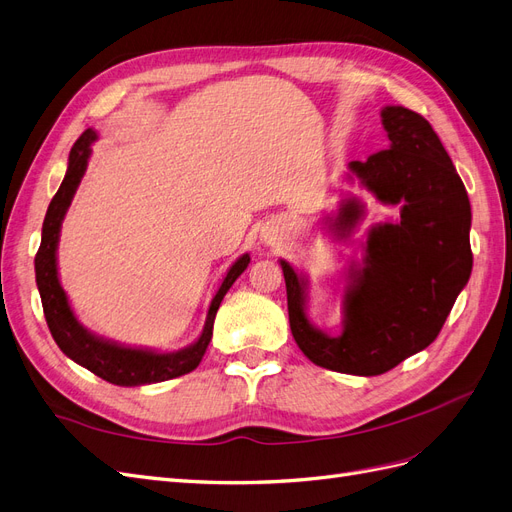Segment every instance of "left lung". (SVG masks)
I'll return each mask as SVG.
<instances>
[{"label":"left lung","mask_w":512,"mask_h":512,"mask_svg":"<svg viewBox=\"0 0 512 512\" xmlns=\"http://www.w3.org/2000/svg\"><path fill=\"white\" fill-rule=\"evenodd\" d=\"M382 123L389 149L350 168L382 203L401 205V215L369 232L365 267L354 271L346 294L342 335L307 322L303 282L282 262L294 342L312 363L354 376H380L425 350L472 273L470 200L440 136L404 106H386ZM359 213L348 203L337 226H352Z\"/></svg>","instance_id":"left-lung-1"}]
</instances>
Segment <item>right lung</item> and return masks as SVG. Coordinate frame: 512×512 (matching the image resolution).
<instances>
[{
    "instance_id": "right-lung-1",
    "label": "right lung",
    "mask_w": 512,
    "mask_h": 512,
    "mask_svg": "<svg viewBox=\"0 0 512 512\" xmlns=\"http://www.w3.org/2000/svg\"><path fill=\"white\" fill-rule=\"evenodd\" d=\"M94 141H96L94 130H85L79 138H76V143L70 149L68 173L64 181H61L57 194L53 196L42 224V241L34 262H36V284L40 290L46 324H49V331L55 339V344L61 348V352L70 356L72 361L87 367L91 374H96L111 384L138 386V384L164 382L170 378L190 374L192 369L198 367L200 359H203V354L211 342L213 320H215V314H218V307L224 299V294L232 284H235L237 277L247 269L250 256L247 254L241 256L235 265L230 267L226 280L222 282V288L211 301L205 331L200 335L198 342L192 344L190 348L173 352V354H156L149 350L123 348L87 333L81 324L76 322L72 309L68 305L66 292L59 286L55 250H57L61 220H64V215L70 207L76 185L81 183V177L87 168V158L91 153V143Z\"/></svg>"
}]
</instances>
